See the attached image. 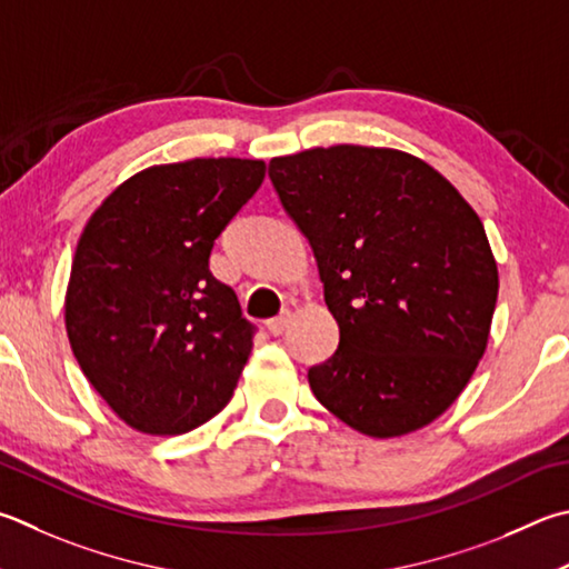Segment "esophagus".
I'll use <instances>...</instances> for the list:
<instances>
[{
	"instance_id": "1",
	"label": "esophagus",
	"mask_w": 569,
	"mask_h": 569,
	"mask_svg": "<svg viewBox=\"0 0 569 569\" xmlns=\"http://www.w3.org/2000/svg\"><path fill=\"white\" fill-rule=\"evenodd\" d=\"M286 326H288V313H281L278 318H271L266 323V328H268V333L271 336H281L283 330H286Z\"/></svg>"
}]
</instances>
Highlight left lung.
I'll return each mask as SVG.
<instances>
[{
  "instance_id": "8db88e82",
  "label": "left lung",
  "mask_w": 569,
  "mask_h": 569,
  "mask_svg": "<svg viewBox=\"0 0 569 569\" xmlns=\"http://www.w3.org/2000/svg\"><path fill=\"white\" fill-rule=\"evenodd\" d=\"M316 256L340 343L313 396L370 438L442 416L485 353L498 303L482 221L456 186L398 149L338 143L268 163Z\"/></svg>"
}]
</instances>
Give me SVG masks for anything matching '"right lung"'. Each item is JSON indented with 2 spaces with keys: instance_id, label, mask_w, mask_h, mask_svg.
Instances as JSON below:
<instances>
[{
  "instance_id": "obj_1",
  "label": "right lung",
  "mask_w": 569,
  "mask_h": 569,
  "mask_svg": "<svg viewBox=\"0 0 569 569\" xmlns=\"http://www.w3.org/2000/svg\"><path fill=\"white\" fill-rule=\"evenodd\" d=\"M253 159L143 169L91 213L67 288L79 368L139 432L181 436L226 408L256 326L213 278V243L263 183Z\"/></svg>"
}]
</instances>
